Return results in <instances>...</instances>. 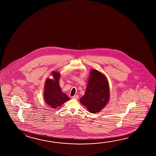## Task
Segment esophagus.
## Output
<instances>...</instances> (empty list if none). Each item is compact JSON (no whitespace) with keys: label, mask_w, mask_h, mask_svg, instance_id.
I'll list each match as a JSON object with an SVG mask.
<instances>
[{"label":"esophagus","mask_w":156,"mask_h":156,"mask_svg":"<svg viewBox=\"0 0 156 156\" xmlns=\"http://www.w3.org/2000/svg\"><path fill=\"white\" fill-rule=\"evenodd\" d=\"M72 98H73V99H75V100H77L78 98V96L77 95H74L72 97Z\"/></svg>","instance_id":"1"}]
</instances>
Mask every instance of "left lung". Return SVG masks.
<instances>
[{"label":"left lung","mask_w":156,"mask_h":156,"mask_svg":"<svg viewBox=\"0 0 156 156\" xmlns=\"http://www.w3.org/2000/svg\"><path fill=\"white\" fill-rule=\"evenodd\" d=\"M109 88L106 78L101 72L93 69L90 71L87 87L80 102L87 107L90 113L100 112L108 102Z\"/></svg>","instance_id":"left-lung-1"}]
</instances>
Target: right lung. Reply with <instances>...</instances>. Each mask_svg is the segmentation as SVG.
Instances as JSON below:
<instances>
[{
    "instance_id": "obj_1",
    "label": "right lung",
    "mask_w": 156,
    "mask_h": 156,
    "mask_svg": "<svg viewBox=\"0 0 156 156\" xmlns=\"http://www.w3.org/2000/svg\"><path fill=\"white\" fill-rule=\"evenodd\" d=\"M52 76L54 79H47L45 84L44 99L47 104L53 109L61 106L63 103L69 101L70 98L66 94L61 91L58 80L60 75L57 72H53Z\"/></svg>"
}]
</instances>
